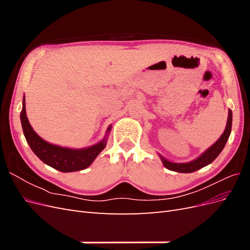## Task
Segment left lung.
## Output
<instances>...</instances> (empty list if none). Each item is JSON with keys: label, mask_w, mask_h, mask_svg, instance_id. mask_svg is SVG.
Returning a JSON list of instances; mask_svg holds the SVG:
<instances>
[{"label": "left lung", "mask_w": 250, "mask_h": 250, "mask_svg": "<svg viewBox=\"0 0 250 250\" xmlns=\"http://www.w3.org/2000/svg\"><path fill=\"white\" fill-rule=\"evenodd\" d=\"M231 123H232V112L230 109H229L228 122H226V127L221 137L219 138V140L215 144H213V145H211L208 149L204 151L200 156L195 158L194 161L188 162V163H173L168 161L167 158H165L160 153H158V156H160L161 161L165 167L171 171H175L179 173H192V172L197 171L203 167H206V166L209 165L210 163H213L216 160V157L221 153V151L223 150L225 144L228 142L230 135Z\"/></svg>", "instance_id": "left-lung-1"}]
</instances>
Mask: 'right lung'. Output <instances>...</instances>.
Here are the masks:
<instances>
[{"label":"right lung","mask_w":250,"mask_h":250,"mask_svg":"<svg viewBox=\"0 0 250 250\" xmlns=\"http://www.w3.org/2000/svg\"><path fill=\"white\" fill-rule=\"evenodd\" d=\"M21 123L26 141L29 144L30 148L35 153V155L42 162L50 166V167L64 173L80 171L89 167L95 161V158L100 154L101 151L106 146L107 137L111 130V125H109L103 140L95 144V145L86 148L74 149L48 143L47 141L42 140L34 131L32 126L29 123L26 113L25 96L24 99H22Z\"/></svg>","instance_id":"add662e5"}]
</instances>
